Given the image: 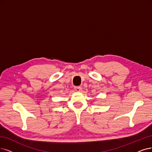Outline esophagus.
<instances>
[{
    "label": "esophagus",
    "instance_id": "obj_1",
    "mask_svg": "<svg viewBox=\"0 0 152 152\" xmlns=\"http://www.w3.org/2000/svg\"><path fill=\"white\" fill-rule=\"evenodd\" d=\"M75 90H76V91L79 92V91H81V88L80 86H75Z\"/></svg>",
    "mask_w": 152,
    "mask_h": 152
}]
</instances>
